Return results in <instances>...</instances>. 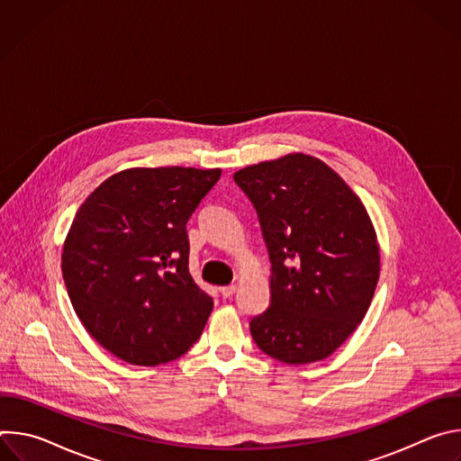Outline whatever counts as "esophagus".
<instances>
[{"mask_svg": "<svg viewBox=\"0 0 461 461\" xmlns=\"http://www.w3.org/2000/svg\"><path fill=\"white\" fill-rule=\"evenodd\" d=\"M235 292H237V286H235V285H228V286H222V288H221L222 297H231Z\"/></svg>", "mask_w": 461, "mask_h": 461, "instance_id": "34e87169", "label": "esophagus"}]
</instances>
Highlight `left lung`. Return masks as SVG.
I'll list each match as a JSON object with an SVG mask.
<instances>
[{
	"label": "left lung",
	"mask_w": 461,
	"mask_h": 461,
	"mask_svg": "<svg viewBox=\"0 0 461 461\" xmlns=\"http://www.w3.org/2000/svg\"><path fill=\"white\" fill-rule=\"evenodd\" d=\"M233 178L257 210L272 262V299L249 321L253 341L288 365L328 357L363 321L379 279V244L363 203L304 153Z\"/></svg>",
	"instance_id": "8db88e82"
}]
</instances>
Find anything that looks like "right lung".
<instances>
[{
  "mask_svg": "<svg viewBox=\"0 0 461 461\" xmlns=\"http://www.w3.org/2000/svg\"><path fill=\"white\" fill-rule=\"evenodd\" d=\"M221 169L133 167L77 212L61 272L86 330L118 359L157 366L201 338L213 299L189 274L185 224Z\"/></svg>",
  "mask_w": 461,
  "mask_h": 461,
  "instance_id": "1",
  "label": "right lung"
}]
</instances>
